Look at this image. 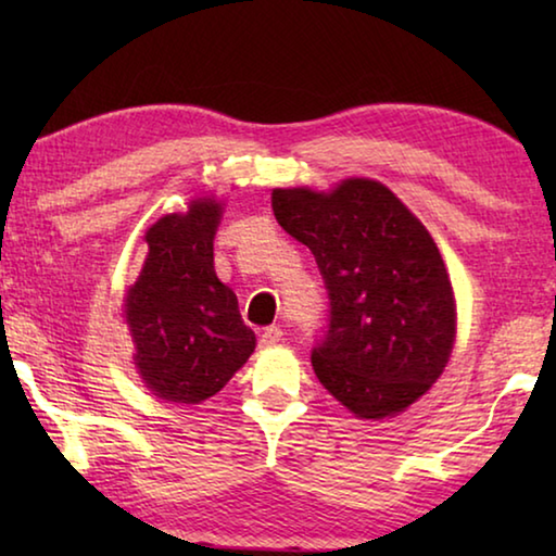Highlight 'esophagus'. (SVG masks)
<instances>
[{"label":"esophagus","instance_id":"1","mask_svg":"<svg viewBox=\"0 0 556 556\" xmlns=\"http://www.w3.org/2000/svg\"><path fill=\"white\" fill-rule=\"evenodd\" d=\"M281 328L279 326H267L265 331H262V336H260V345L262 348H269V345H277L279 341H281Z\"/></svg>","mask_w":556,"mask_h":556}]
</instances>
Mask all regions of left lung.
I'll return each instance as SVG.
<instances>
[{"label": "left lung", "instance_id": "8db88e82", "mask_svg": "<svg viewBox=\"0 0 556 556\" xmlns=\"http://www.w3.org/2000/svg\"><path fill=\"white\" fill-rule=\"evenodd\" d=\"M271 211L324 277L316 378L363 419L409 407L444 372L456 336L454 289L425 225L368 178L331 193L275 188Z\"/></svg>", "mask_w": 556, "mask_h": 556}]
</instances>
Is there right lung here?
Returning a JSON list of instances; mask_svg holds the SVG:
<instances>
[{
  "mask_svg": "<svg viewBox=\"0 0 556 556\" xmlns=\"http://www.w3.org/2000/svg\"><path fill=\"white\" fill-rule=\"evenodd\" d=\"M215 201H193L186 215H166L147 232L149 255L127 291L125 316L137 368L156 397L199 404L225 388L255 351L238 296L215 277Z\"/></svg>",
  "mask_w": 556,
  "mask_h": 556,
  "instance_id": "right-lung-1",
  "label": "right lung"
}]
</instances>
